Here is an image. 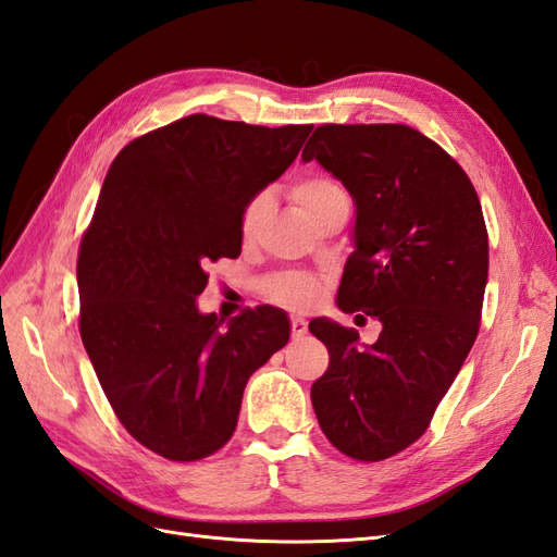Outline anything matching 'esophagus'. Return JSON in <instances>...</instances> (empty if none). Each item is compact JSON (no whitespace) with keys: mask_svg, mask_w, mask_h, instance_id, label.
Instances as JSON below:
<instances>
[{"mask_svg":"<svg viewBox=\"0 0 557 557\" xmlns=\"http://www.w3.org/2000/svg\"><path fill=\"white\" fill-rule=\"evenodd\" d=\"M306 332H308V322L301 315H294L292 318V336L298 338V336H304Z\"/></svg>","mask_w":557,"mask_h":557,"instance_id":"esophagus-1","label":"esophagus"}]
</instances>
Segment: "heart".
Returning a JSON list of instances; mask_svg holds the SVG:
<instances>
[{"label": "heart", "instance_id": "heart-1", "mask_svg": "<svg viewBox=\"0 0 557 557\" xmlns=\"http://www.w3.org/2000/svg\"><path fill=\"white\" fill-rule=\"evenodd\" d=\"M292 197L298 202L308 216L315 221L322 213L332 211L336 207H346L348 197L341 185L322 174L301 176L292 183ZM270 209V195L268 193H256L247 199V205L242 207L239 216V233L245 239H251L259 231L263 219L268 216ZM268 294L277 298V301L287 304H304L315 294V280L301 275V273H284L268 284Z\"/></svg>", "mask_w": 557, "mask_h": 557}]
</instances>
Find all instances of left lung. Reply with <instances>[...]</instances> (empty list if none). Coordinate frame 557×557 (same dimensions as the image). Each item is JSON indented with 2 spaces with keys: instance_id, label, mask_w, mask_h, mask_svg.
<instances>
[{
  "instance_id": "1",
  "label": "left lung",
  "mask_w": 557,
  "mask_h": 557,
  "mask_svg": "<svg viewBox=\"0 0 557 557\" xmlns=\"http://www.w3.org/2000/svg\"><path fill=\"white\" fill-rule=\"evenodd\" d=\"M355 202L336 304L381 322L376 344L326 318L330 350L310 400L322 433L358 461L417 442L475 344L490 270L482 207L466 171L405 124H324L304 148Z\"/></svg>"
}]
</instances>
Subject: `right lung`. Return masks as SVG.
Wrapping results in <instances>:
<instances>
[{
    "mask_svg": "<svg viewBox=\"0 0 557 557\" xmlns=\"http://www.w3.org/2000/svg\"><path fill=\"white\" fill-rule=\"evenodd\" d=\"M310 132L190 115L132 140L108 169L79 245V334L122 425L164 459L221 449L249 376L287 346L284 310H247L223 330L197 296L209 263L239 256L242 207Z\"/></svg>",
    "mask_w": 557,
    "mask_h": 557,
    "instance_id": "obj_1",
    "label": "right lung"
}]
</instances>
